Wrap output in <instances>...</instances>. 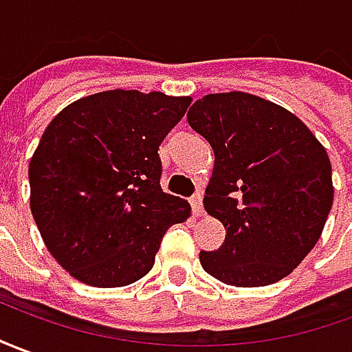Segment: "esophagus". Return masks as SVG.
I'll return each mask as SVG.
<instances>
[{
	"label": "esophagus",
	"mask_w": 352,
	"mask_h": 352,
	"mask_svg": "<svg viewBox=\"0 0 352 352\" xmlns=\"http://www.w3.org/2000/svg\"><path fill=\"white\" fill-rule=\"evenodd\" d=\"M190 203L191 208H193V214H195V217H203V212H205V210H203V193L197 191V193L191 197Z\"/></svg>",
	"instance_id": "34e87169"
}]
</instances>
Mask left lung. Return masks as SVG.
<instances>
[{"mask_svg":"<svg viewBox=\"0 0 352 352\" xmlns=\"http://www.w3.org/2000/svg\"><path fill=\"white\" fill-rule=\"evenodd\" d=\"M188 122L214 151L203 205L226 228L201 266L236 287L285 278L316 245L333 203L326 149L287 109L243 91L197 99Z\"/></svg>","mask_w":352,"mask_h":352,"instance_id":"left-lung-1","label":"left lung"}]
</instances>
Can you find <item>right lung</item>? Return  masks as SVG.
<instances>
[{"label":"right lung","mask_w":352,"mask_h":352,"mask_svg":"<svg viewBox=\"0 0 352 352\" xmlns=\"http://www.w3.org/2000/svg\"><path fill=\"white\" fill-rule=\"evenodd\" d=\"M191 98L109 89L65 107L28 166L30 210L53 258L94 287H122L155 264L162 236L190 217L161 188L159 145Z\"/></svg>","instance_id":"add662e5"}]
</instances>
